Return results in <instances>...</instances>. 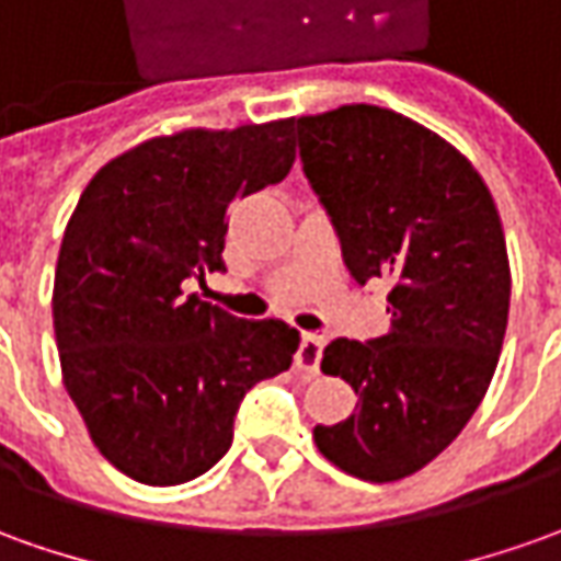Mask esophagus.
<instances>
[{
	"label": "esophagus",
	"mask_w": 561,
	"mask_h": 561,
	"mask_svg": "<svg viewBox=\"0 0 561 561\" xmlns=\"http://www.w3.org/2000/svg\"><path fill=\"white\" fill-rule=\"evenodd\" d=\"M322 350H325V337H319V334H304V337H300V346H297L295 365L304 375H319Z\"/></svg>",
	"instance_id": "esophagus-1"
}]
</instances>
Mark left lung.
Segmentation results:
<instances>
[{"mask_svg":"<svg viewBox=\"0 0 561 561\" xmlns=\"http://www.w3.org/2000/svg\"><path fill=\"white\" fill-rule=\"evenodd\" d=\"M291 128L350 276L390 282L387 334L325 346L322 371L359 402L312 436L350 476L396 482L442 455L489 390L510 312L504 227L479 171L392 110L337 106Z\"/></svg>","mask_w":561,"mask_h":561,"instance_id":"left-lung-1","label":"left lung"}]
</instances>
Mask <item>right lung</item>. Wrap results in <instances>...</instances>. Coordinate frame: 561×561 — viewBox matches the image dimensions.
<instances>
[{"mask_svg": "<svg viewBox=\"0 0 561 561\" xmlns=\"http://www.w3.org/2000/svg\"><path fill=\"white\" fill-rule=\"evenodd\" d=\"M291 122L152 137L91 178L67 224L51 300L64 383L101 455L144 485L211 470L245 392L300 344L279 319L186 295L227 270L232 202L291 171Z\"/></svg>", "mask_w": 561, "mask_h": 561, "instance_id": "add662e5", "label": "right lung"}]
</instances>
